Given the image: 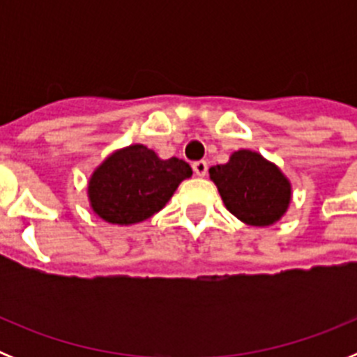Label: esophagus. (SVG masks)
Here are the masks:
<instances>
[{
    "instance_id": "obj_1",
    "label": "esophagus",
    "mask_w": 357,
    "mask_h": 357,
    "mask_svg": "<svg viewBox=\"0 0 357 357\" xmlns=\"http://www.w3.org/2000/svg\"><path fill=\"white\" fill-rule=\"evenodd\" d=\"M193 172H195V175H198V176H206V173H207L206 160H197V162H193Z\"/></svg>"
}]
</instances>
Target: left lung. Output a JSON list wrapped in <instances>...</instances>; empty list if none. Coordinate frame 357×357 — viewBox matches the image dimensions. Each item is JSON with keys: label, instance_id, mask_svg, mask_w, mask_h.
Listing matches in <instances>:
<instances>
[{"label": "left lung", "instance_id": "obj_1", "mask_svg": "<svg viewBox=\"0 0 357 357\" xmlns=\"http://www.w3.org/2000/svg\"><path fill=\"white\" fill-rule=\"evenodd\" d=\"M209 176L225 207L239 222L270 227L288 213L291 182L275 162L257 151H232L229 162L209 168Z\"/></svg>", "mask_w": 357, "mask_h": 357}]
</instances>
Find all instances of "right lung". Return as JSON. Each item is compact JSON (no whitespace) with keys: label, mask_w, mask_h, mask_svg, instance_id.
<instances>
[{"label":"right lung","mask_w":357,"mask_h":357,"mask_svg":"<svg viewBox=\"0 0 357 357\" xmlns=\"http://www.w3.org/2000/svg\"><path fill=\"white\" fill-rule=\"evenodd\" d=\"M193 175L185 160L160 159L144 144L114 150L87 182L93 213L112 225H134L159 213L182 181Z\"/></svg>","instance_id":"right-lung-1"}]
</instances>
